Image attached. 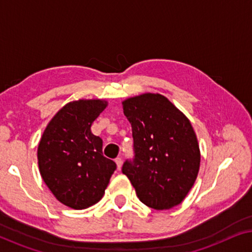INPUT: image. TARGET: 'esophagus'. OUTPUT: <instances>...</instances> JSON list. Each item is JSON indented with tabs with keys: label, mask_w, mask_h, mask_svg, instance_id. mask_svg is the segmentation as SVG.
<instances>
[{
	"label": "esophagus",
	"mask_w": 252,
	"mask_h": 252,
	"mask_svg": "<svg viewBox=\"0 0 252 252\" xmlns=\"http://www.w3.org/2000/svg\"><path fill=\"white\" fill-rule=\"evenodd\" d=\"M115 161L117 164V167H118V170H120V168H122V165H123V159L120 157H117Z\"/></svg>",
	"instance_id": "esophagus-1"
}]
</instances>
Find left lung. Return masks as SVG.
<instances>
[{
	"label": "left lung",
	"mask_w": 252,
	"mask_h": 252,
	"mask_svg": "<svg viewBox=\"0 0 252 252\" xmlns=\"http://www.w3.org/2000/svg\"><path fill=\"white\" fill-rule=\"evenodd\" d=\"M132 125L134 158L123 165L143 204L168 210L184 201L197 178L201 153L190 122L160 94L123 102Z\"/></svg>",
	"instance_id": "left-lung-1"
}]
</instances>
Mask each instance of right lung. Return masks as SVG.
<instances>
[{"instance_id":"add662e5","label":"right lung","mask_w":252,"mask_h":252,"mask_svg":"<svg viewBox=\"0 0 252 252\" xmlns=\"http://www.w3.org/2000/svg\"><path fill=\"white\" fill-rule=\"evenodd\" d=\"M108 102L79 99L64 105L50 120L37 148V163L44 184L68 208L87 209L104 195L117 168L103 156V141L91 126Z\"/></svg>"}]
</instances>
